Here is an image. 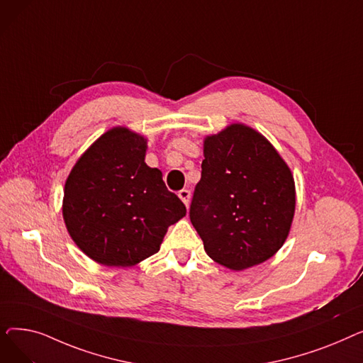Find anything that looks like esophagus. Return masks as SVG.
<instances>
[{"instance_id":"esophagus-1","label":"esophagus","mask_w":363,"mask_h":363,"mask_svg":"<svg viewBox=\"0 0 363 363\" xmlns=\"http://www.w3.org/2000/svg\"><path fill=\"white\" fill-rule=\"evenodd\" d=\"M178 196H179V199L184 201L185 206L189 204V199H191V193H189L188 189H181V191L178 193Z\"/></svg>"}]
</instances>
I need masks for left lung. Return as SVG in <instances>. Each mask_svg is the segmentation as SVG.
I'll list each match as a JSON object with an SVG mask.
<instances>
[{
	"label": "left lung",
	"instance_id": "left-lung-1",
	"mask_svg": "<svg viewBox=\"0 0 363 363\" xmlns=\"http://www.w3.org/2000/svg\"><path fill=\"white\" fill-rule=\"evenodd\" d=\"M189 219L204 250L233 271L272 257L296 211L291 170L262 133L242 123L204 138Z\"/></svg>",
	"mask_w": 363,
	"mask_h": 363
}]
</instances>
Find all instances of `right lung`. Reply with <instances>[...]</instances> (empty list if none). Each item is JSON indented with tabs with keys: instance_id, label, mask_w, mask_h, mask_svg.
<instances>
[{
	"instance_id": "add662e5",
	"label": "right lung",
	"mask_w": 363,
	"mask_h": 363,
	"mask_svg": "<svg viewBox=\"0 0 363 363\" xmlns=\"http://www.w3.org/2000/svg\"><path fill=\"white\" fill-rule=\"evenodd\" d=\"M147 140L123 126L108 129L66 179L63 219L74 244L104 266H133L160 250L170 225L186 213L147 166Z\"/></svg>"
}]
</instances>
